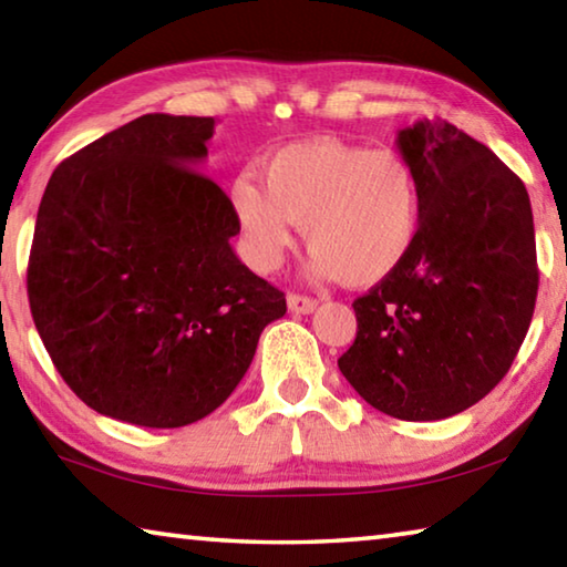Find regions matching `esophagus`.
Instances as JSON below:
<instances>
[{
  "label": "esophagus",
  "mask_w": 567,
  "mask_h": 567,
  "mask_svg": "<svg viewBox=\"0 0 567 567\" xmlns=\"http://www.w3.org/2000/svg\"><path fill=\"white\" fill-rule=\"evenodd\" d=\"M287 307H290V310L297 315H310L315 307H318V300H315V297H307V295L290 292L287 295Z\"/></svg>",
  "instance_id": "34e87169"
}]
</instances>
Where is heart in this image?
Masks as SVG:
<instances>
[{
	"label": "heart",
	"mask_w": 567,
	"mask_h": 567,
	"mask_svg": "<svg viewBox=\"0 0 567 567\" xmlns=\"http://www.w3.org/2000/svg\"><path fill=\"white\" fill-rule=\"evenodd\" d=\"M233 213L257 270L280 262L292 225H300L315 270L368 287L395 272L415 247L422 187L415 167L395 150L307 140L265 162L262 187L239 177Z\"/></svg>",
	"instance_id": "obj_1"
}]
</instances>
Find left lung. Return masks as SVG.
<instances>
[{
    "instance_id": "1",
    "label": "left lung",
    "mask_w": 567,
    "mask_h": 567,
    "mask_svg": "<svg viewBox=\"0 0 567 567\" xmlns=\"http://www.w3.org/2000/svg\"><path fill=\"white\" fill-rule=\"evenodd\" d=\"M422 187L417 243L352 302L358 338L338 368L398 420L475 405L515 360L537 297L530 197L511 167L445 120L398 132Z\"/></svg>"
}]
</instances>
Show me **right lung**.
I'll use <instances>...</instances> for the list:
<instances>
[{"label": "right lung", "instance_id": "1", "mask_svg": "<svg viewBox=\"0 0 567 567\" xmlns=\"http://www.w3.org/2000/svg\"><path fill=\"white\" fill-rule=\"evenodd\" d=\"M213 117L145 114L47 182L27 267L37 332L84 405L182 427L233 395L285 292L237 260L233 203L197 165Z\"/></svg>", "mask_w": 567, "mask_h": 567}]
</instances>
